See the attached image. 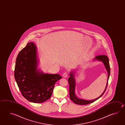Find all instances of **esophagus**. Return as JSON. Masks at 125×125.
<instances>
[{
  "label": "esophagus",
  "mask_w": 125,
  "mask_h": 125,
  "mask_svg": "<svg viewBox=\"0 0 125 125\" xmlns=\"http://www.w3.org/2000/svg\"><path fill=\"white\" fill-rule=\"evenodd\" d=\"M63 77H64V78L67 77L68 76V74L66 73H63Z\"/></svg>",
  "instance_id": "34e87169"
}]
</instances>
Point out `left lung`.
<instances>
[{"mask_svg": "<svg viewBox=\"0 0 125 125\" xmlns=\"http://www.w3.org/2000/svg\"><path fill=\"white\" fill-rule=\"evenodd\" d=\"M94 61H102L104 63V66L106 68L107 72L108 73V77H107V81L106 83V85L105 87V89L104 91V92L100 95L99 97L96 99H92L91 100H87L83 99H80L75 95V73L74 72H71L70 73V77L68 78V81L69 84V94H70V98L71 100L73 101L74 103L78 105H87L88 104H91L94 102L97 99L100 98L106 91V87L108 85L109 78L110 75V67L109 64V61L108 57L106 55H100L95 57Z\"/></svg>", "mask_w": 125, "mask_h": 125, "instance_id": "obj_1", "label": "left lung"}]
</instances>
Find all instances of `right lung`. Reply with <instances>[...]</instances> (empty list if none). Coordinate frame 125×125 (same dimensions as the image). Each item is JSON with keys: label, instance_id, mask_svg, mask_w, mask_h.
<instances>
[{"label": "right lung", "instance_id": "1", "mask_svg": "<svg viewBox=\"0 0 125 125\" xmlns=\"http://www.w3.org/2000/svg\"><path fill=\"white\" fill-rule=\"evenodd\" d=\"M38 68L37 46L34 43H28L17 57L14 78L25 99L42 103L51 96L55 83L62 77L58 74L44 73Z\"/></svg>", "mask_w": 125, "mask_h": 125}]
</instances>
